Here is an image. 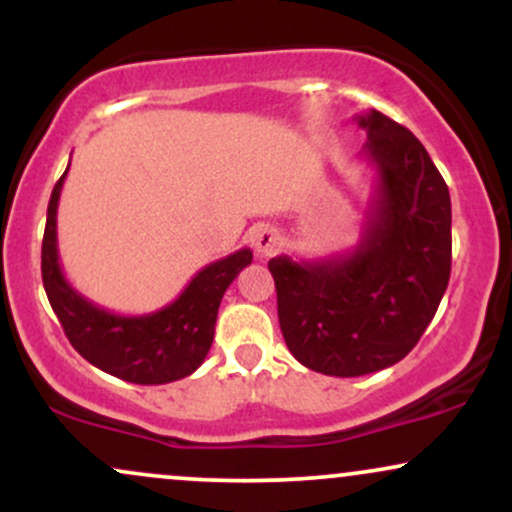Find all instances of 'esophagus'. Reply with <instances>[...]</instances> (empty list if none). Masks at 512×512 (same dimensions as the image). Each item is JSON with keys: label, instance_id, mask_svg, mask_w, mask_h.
Returning <instances> with one entry per match:
<instances>
[{"label": "esophagus", "instance_id": "obj_1", "mask_svg": "<svg viewBox=\"0 0 512 512\" xmlns=\"http://www.w3.org/2000/svg\"><path fill=\"white\" fill-rule=\"evenodd\" d=\"M252 245L260 255H274L276 250L281 248V236L274 226H257L255 233H252Z\"/></svg>", "mask_w": 512, "mask_h": 512}]
</instances>
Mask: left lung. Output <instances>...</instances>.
I'll return each instance as SVG.
<instances>
[{
  "mask_svg": "<svg viewBox=\"0 0 512 512\" xmlns=\"http://www.w3.org/2000/svg\"><path fill=\"white\" fill-rule=\"evenodd\" d=\"M356 120L378 173L358 245L325 260H269L286 346L334 378L402 361L431 325L452 262L450 192L424 144L378 110Z\"/></svg>",
  "mask_w": 512,
  "mask_h": 512,
  "instance_id": "obj_1",
  "label": "left lung"
}]
</instances>
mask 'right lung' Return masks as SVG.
<instances>
[{
    "label": "right lung",
    "mask_w": 512,
    "mask_h": 512,
    "mask_svg": "<svg viewBox=\"0 0 512 512\" xmlns=\"http://www.w3.org/2000/svg\"><path fill=\"white\" fill-rule=\"evenodd\" d=\"M67 170L52 190L40 264L45 293L67 339L88 363L134 385H163L195 373L214 342L223 293L252 262L250 248L199 269L185 291L156 313H110L81 296L60 267L57 204Z\"/></svg>",
    "instance_id": "1"
}]
</instances>
